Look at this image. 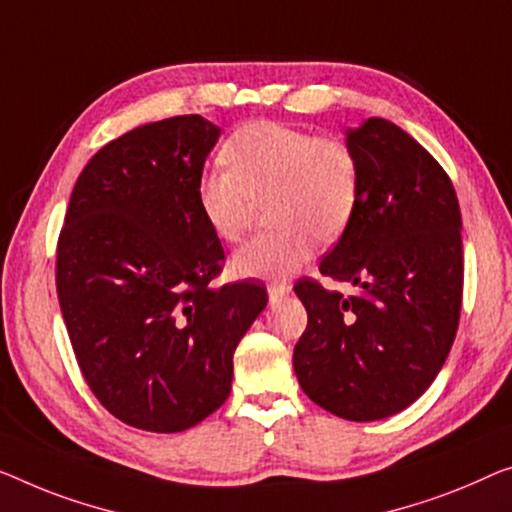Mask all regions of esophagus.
Listing matches in <instances>:
<instances>
[{"label":"esophagus","instance_id":"1","mask_svg":"<svg viewBox=\"0 0 512 512\" xmlns=\"http://www.w3.org/2000/svg\"><path fill=\"white\" fill-rule=\"evenodd\" d=\"M266 289H269V299H271V303H278V301L282 299V296L289 294V289H292V287H289L287 282H271V285L266 287Z\"/></svg>","mask_w":512,"mask_h":512}]
</instances>
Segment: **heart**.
Here are the masks:
<instances>
[{
	"instance_id": "1",
	"label": "heart",
	"mask_w": 512,
	"mask_h": 512,
	"mask_svg": "<svg viewBox=\"0 0 512 512\" xmlns=\"http://www.w3.org/2000/svg\"><path fill=\"white\" fill-rule=\"evenodd\" d=\"M227 172L197 181V209L223 241L246 234L255 204L269 200L276 230L248 241L234 257L248 278H285L315 255L317 241L340 239L352 223L361 174L354 151L335 137H317L278 121H250L220 149Z\"/></svg>"
}]
</instances>
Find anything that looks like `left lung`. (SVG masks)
I'll return each instance as SVG.
<instances>
[{"label":"left lung","mask_w":512,"mask_h":512,"mask_svg":"<svg viewBox=\"0 0 512 512\" xmlns=\"http://www.w3.org/2000/svg\"><path fill=\"white\" fill-rule=\"evenodd\" d=\"M361 174L352 223L319 271L301 278L308 326L294 347L303 393L347 421H379L427 391L451 352L462 308V216L451 179L391 121L347 131Z\"/></svg>","instance_id":"left-lung-1"}]
</instances>
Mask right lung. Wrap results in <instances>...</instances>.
<instances>
[{"instance_id": "right-lung-1", "label": "right lung", "mask_w": 512, "mask_h": 512, "mask_svg": "<svg viewBox=\"0 0 512 512\" xmlns=\"http://www.w3.org/2000/svg\"><path fill=\"white\" fill-rule=\"evenodd\" d=\"M220 128L183 114L98 149L57 243V296L98 402L126 425L181 432L232 391L234 349L266 308L253 280L211 287L225 253L197 209Z\"/></svg>"}]
</instances>
